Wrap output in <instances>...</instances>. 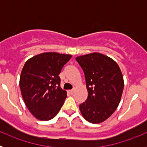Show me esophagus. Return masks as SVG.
<instances>
[{
    "label": "esophagus",
    "instance_id": "obj_1",
    "mask_svg": "<svg viewBox=\"0 0 147 147\" xmlns=\"http://www.w3.org/2000/svg\"><path fill=\"white\" fill-rule=\"evenodd\" d=\"M67 92H68V93H69L71 95H72V94H74V90H68Z\"/></svg>",
    "mask_w": 147,
    "mask_h": 147
}]
</instances>
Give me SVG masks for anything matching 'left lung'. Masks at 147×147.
<instances>
[{"instance_id":"left-lung-1","label":"left lung","mask_w":147,"mask_h":147,"mask_svg":"<svg viewBox=\"0 0 147 147\" xmlns=\"http://www.w3.org/2000/svg\"><path fill=\"white\" fill-rule=\"evenodd\" d=\"M85 74L88 98L80 105L85 120L99 124L112 115L120 103L124 79L116 62L100 53L77 57Z\"/></svg>"}]
</instances>
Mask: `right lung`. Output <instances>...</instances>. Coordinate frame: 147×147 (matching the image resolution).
Segmentation results:
<instances>
[{
    "label": "right lung",
    "mask_w": 147,
    "mask_h": 147,
    "mask_svg": "<svg viewBox=\"0 0 147 147\" xmlns=\"http://www.w3.org/2000/svg\"><path fill=\"white\" fill-rule=\"evenodd\" d=\"M71 57L70 54L46 52L26 62L20 88L26 106L36 119L51 120L60 110L67 92L61 88L59 74Z\"/></svg>",
    "instance_id": "add662e5"
}]
</instances>
